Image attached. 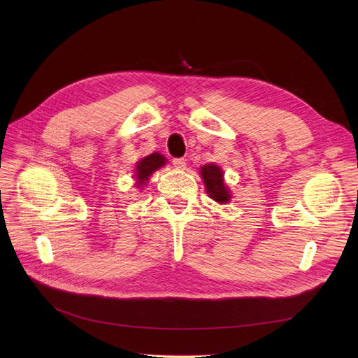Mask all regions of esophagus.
<instances>
[{
    "mask_svg": "<svg viewBox=\"0 0 358 358\" xmlns=\"http://www.w3.org/2000/svg\"><path fill=\"white\" fill-rule=\"evenodd\" d=\"M172 165H174L177 169H184V168H186V159H184V157H174V159H172Z\"/></svg>",
    "mask_w": 358,
    "mask_h": 358,
    "instance_id": "esophagus-1",
    "label": "esophagus"
}]
</instances>
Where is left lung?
<instances>
[{
	"mask_svg": "<svg viewBox=\"0 0 358 358\" xmlns=\"http://www.w3.org/2000/svg\"><path fill=\"white\" fill-rule=\"evenodd\" d=\"M205 187L209 193V196L213 197L214 201L220 202V203H226L230 199L229 190L224 186V180H222V172L217 165L208 164L202 168L201 171Z\"/></svg>",
	"mask_w": 358,
	"mask_h": 358,
	"instance_id": "8db88e82",
	"label": "left lung"
}]
</instances>
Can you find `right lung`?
Returning <instances> with one entry per match:
<instances>
[{"mask_svg":"<svg viewBox=\"0 0 358 358\" xmlns=\"http://www.w3.org/2000/svg\"><path fill=\"white\" fill-rule=\"evenodd\" d=\"M162 165H165V159L162 155H159V153H152L149 156L143 157L136 169L137 181H138L137 186H141L145 180H149V176L152 174V172L156 171L157 168H161Z\"/></svg>","mask_w":358,"mask_h":358,"instance_id":"add662e5","label":"right lung"}]
</instances>
